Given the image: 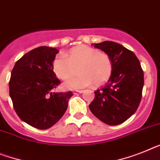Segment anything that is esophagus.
<instances>
[{"label":"esophagus","mask_w":160,"mask_h":160,"mask_svg":"<svg viewBox=\"0 0 160 160\" xmlns=\"http://www.w3.org/2000/svg\"><path fill=\"white\" fill-rule=\"evenodd\" d=\"M83 91H82V90H78V91H74L73 92V94H81V93H82Z\"/></svg>","instance_id":"1"}]
</instances>
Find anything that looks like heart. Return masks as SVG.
Returning <instances> with one entry per match:
<instances>
[{"instance_id": "heart-1", "label": "heart", "mask_w": 160, "mask_h": 160, "mask_svg": "<svg viewBox=\"0 0 160 160\" xmlns=\"http://www.w3.org/2000/svg\"><path fill=\"white\" fill-rule=\"evenodd\" d=\"M78 69L76 78L66 83L68 88H82L105 84L113 72L111 59L106 53L88 46H79L68 53L60 54L53 62V70L59 78L67 81L72 78Z\"/></svg>"}]
</instances>
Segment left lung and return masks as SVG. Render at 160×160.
Instances as JSON below:
<instances>
[{
    "mask_svg": "<svg viewBox=\"0 0 160 160\" xmlns=\"http://www.w3.org/2000/svg\"><path fill=\"white\" fill-rule=\"evenodd\" d=\"M111 59L113 72L106 85L95 92L89 105L96 118L108 125H118L137 111L142 96L144 72L139 59L128 49L105 41L94 44Z\"/></svg>",
    "mask_w": 160,
    "mask_h": 160,
    "instance_id": "left-lung-1",
    "label": "left lung"
}]
</instances>
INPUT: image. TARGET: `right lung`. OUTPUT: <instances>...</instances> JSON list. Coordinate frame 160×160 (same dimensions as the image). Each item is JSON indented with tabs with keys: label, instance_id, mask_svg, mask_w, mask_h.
Here are the masks:
<instances>
[{
	"label": "right lung",
	"instance_id": "right-lung-1",
	"mask_svg": "<svg viewBox=\"0 0 160 160\" xmlns=\"http://www.w3.org/2000/svg\"><path fill=\"white\" fill-rule=\"evenodd\" d=\"M57 49L40 47L15 63L9 88L14 110L21 120L38 129H47L64 115L72 92H58L53 71Z\"/></svg>",
	"mask_w": 160,
	"mask_h": 160
}]
</instances>
